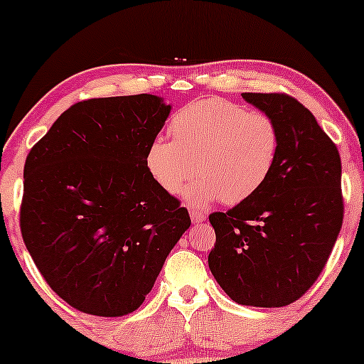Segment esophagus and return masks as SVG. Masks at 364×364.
<instances>
[{"mask_svg": "<svg viewBox=\"0 0 364 364\" xmlns=\"http://www.w3.org/2000/svg\"><path fill=\"white\" fill-rule=\"evenodd\" d=\"M191 218L192 222H203L207 218V213L202 210H191Z\"/></svg>", "mask_w": 364, "mask_h": 364, "instance_id": "34e87169", "label": "esophagus"}]
</instances>
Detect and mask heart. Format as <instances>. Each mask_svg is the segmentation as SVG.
<instances>
[{
    "instance_id": "1",
    "label": "heart",
    "mask_w": 364,
    "mask_h": 364,
    "mask_svg": "<svg viewBox=\"0 0 364 364\" xmlns=\"http://www.w3.org/2000/svg\"><path fill=\"white\" fill-rule=\"evenodd\" d=\"M173 141L156 139L147 149L146 167L154 182L171 196L186 191L192 205L203 207L220 198L237 205L260 191L275 168L280 131L265 112L222 97L188 102L171 119Z\"/></svg>"
}]
</instances>
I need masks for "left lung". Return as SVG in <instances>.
Masks as SVG:
<instances>
[{
	"label": "left lung",
	"instance_id": "8db88e82",
	"mask_svg": "<svg viewBox=\"0 0 364 364\" xmlns=\"http://www.w3.org/2000/svg\"><path fill=\"white\" fill-rule=\"evenodd\" d=\"M280 131V151L260 191L208 215L215 247L208 267L240 305L278 308L310 290L343 223L341 159L335 142L295 97L243 92Z\"/></svg>",
	"mask_w": 364,
	"mask_h": 364
}]
</instances>
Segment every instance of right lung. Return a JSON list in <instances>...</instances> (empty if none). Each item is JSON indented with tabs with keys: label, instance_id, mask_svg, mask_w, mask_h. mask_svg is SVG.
<instances>
[{
	"label": "right lung",
	"instance_id": "add662e5",
	"mask_svg": "<svg viewBox=\"0 0 364 364\" xmlns=\"http://www.w3.org/2000/svg\"><path fill=\"white\" fill-rule=\"evenodd\" d=\"M168 112L152 94L87 99L28 154L24 245L51 290L79 311H136L191 227L187 208L146 167Z\"/></svg>",
	"mask_w": 364,
	"mask_h": 364
}]
</instances>
